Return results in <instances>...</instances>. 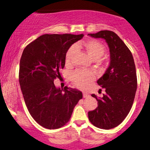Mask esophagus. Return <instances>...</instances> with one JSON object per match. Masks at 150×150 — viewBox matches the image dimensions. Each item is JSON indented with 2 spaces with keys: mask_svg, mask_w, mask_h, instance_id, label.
Listing matches in <instances>:
<instances>
[{
  "mask_svg": "<svg viewBox=\"0 0 150 150\" xmlns=\"http://www.w3.org/2000/svg\"><path fill=\"white\" fill-rule=\"evenodd\" d=\"M83 97L87 98H88V97H89V95H88V94H87V93H83Z\"/></svg>",
  "mask_w": 150,
  "mask_h": 150,
  "instance_id": "esophagus-1",
  "label": "esophagus"
}]
</instances>
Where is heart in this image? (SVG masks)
<instances>
[{"label": "heart", "instance_id": "b5f03b06", "mask_svg": "<svg viewBox=\"0 0 150 150\" xmlns=\"http://www.w3.org/2000/svg\"><path fill=\"white\" fill-rule=\"evenodd\" d=\"M87 54L93 61H98L105 52V48L104 45L97 40H89L84 44ZM76 50L75 45H72L66 53L65 62L66 64H71L72 57ZM94 73L91 71L85 70H76L71 74V78L74 84L79 88H86L88 84L94 79Z\"/></svg>", "mask_w": 150, "mask_h": 150}]
</instances>
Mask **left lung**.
Masks as SVG:
<instances>
[{
	"mask_svg": "<svg viewBox=\"0 0 150 150\" xmlns=\"http://www.w3.org/2000/svg\"><path fill=\"white\" fill-rule=\"evenodd\" d=\"M88 35L105 39L110 52L109 67L97 81L106 93L99 98L91 95L97 100L98 107L88 111V119L98 128L110 129L125 120L133 105L137 89L135 64L129 49L115 33L102 30Z\"/></svg>",
	"mask_w": 150,
	"mask_h": 150,
	"instance_id": "left-lung-1",
	"label": "left lung"
}]
</instances>
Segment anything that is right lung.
<instances>
[{
	"instance_id": "right-lung-1",
	"label": "right lung",
	"mask_w": 150,
	"mask_h": 150,
	"mask_svg": "<svg viewBox=\"0 0 150 150\" xmlns=\"http://www.w3.org/2000/svg\"><path fill=\"white\" fill-rule=\"evenodd\" d=\"M84 35H41L25 48L20 60L19 84L26 107L38 124L49 129L69 122L74 108L82 98L76 88H57L66 53Z\"/></svg>"
}]
</instances>
